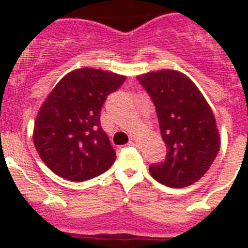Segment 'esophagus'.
I'll list each match as a JSON object with an SVG mask.
<instances>
[{
	"label": "esophagus",
	"instance_id": "obj_1",
	"mask_svg": "<svg viewBox=\"0 0 248 248\" xmlns=\"http://www.w3.org/2000/svg\"><path fill=\"white\" fill-rule=\"evenodd\" d=\"M129 146H133V147H137L138 146V140L136 137H131L129 138Z\"/></svg>",
	"mask_w": 248,
	"mask_h": 248
}]
</instances>
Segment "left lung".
Instances as JSON below:
<instances>
[{"label": "left lung", "mask_w": 248, "mask_h": 248, "mask_svg": "<svg viewBox=\"0 0 248 248\" xmlns=\"http://www.w3.org/2000/svg\"><path fill=\"white\" fill-rule=\"evenodd\" d=\"M137 79L155 104L167 144L164 162L151 164L149 173L169 188L194 184L209 170L220 148L210 106L194 82L179 71H153Z\"/></svg>", "instance_id": "8db88e82"}]
</instances>
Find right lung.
<instances>
[{
    "label": "right lung",
    "mask_w": 248,
    "mask_h": 248,
    "mask_svg": "<svg viewBox=\"0 0 248 248\" xmlns=\"http://www.w3.org/2000/svg\"><path fill=\"white\" fill-rule=\"evenodd\" d=\"M122 75L81 68L58 82L38 112L33 142L38 155L57 175L84 182L105 173L116 152L100 124L106 97L119 90Z\"/></svg>",
    "instance_id": "add662e5"
}]
</instances>
